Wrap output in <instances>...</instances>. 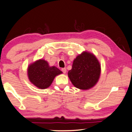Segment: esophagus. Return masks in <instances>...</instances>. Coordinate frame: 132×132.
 <instances>
[{
  "label": "esophagus",
  "instance_id": "34e87169",
  "mask_svg": "<svg viewBox=\"0 0 132 132\" xmlns=\"http://www.w3.org/2000/svg\"><path fill=\"white\" fill-rule=\"evenodd\" d=\"M61 71H62V72L64 73V74H65L66 72H67V70H66L65 68H62L61 69Z\"/></svg>",
  "mask_w": 132,
  "mask_h": 132
}]
</instances>
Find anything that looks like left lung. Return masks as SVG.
<instances>
[{
	"label": "left lung",
	"instance_id": "obj_1",
	"mask_svg": "<svg viewBox=\"0 0 132 132\" xmlns=\"http://www.w3.org/2000/svg\"><path fill=\"white\" fill-rule=\"evenodd\" d=\"M101 74V65L93 54L84 51L74 60L72 69L68 75L75 87L86 90L92 88L98 82Z\"/></svg>",
	"mask_w": 132,
	"mask_h": 132
}]
</instances>
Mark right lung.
Masks as SVG:
<instances>
[{
	"mask_svg": "<svg viewBox=\"0 0 132 132\" xmlns=\"http://www.w3.org/2000/svg\"><path fill=\"white\" fill-rule=\"evenodd\" d=\"M62 72L54 66L50 67L44 60H38L28 67L27 74L30 81L40 89L48 88L54 78Z\"/></svg>",
	"mask_w": 132,
	"mask_h": 132,
	"instance_id": "1",
	"label": "right lung"
}]
</instances>
